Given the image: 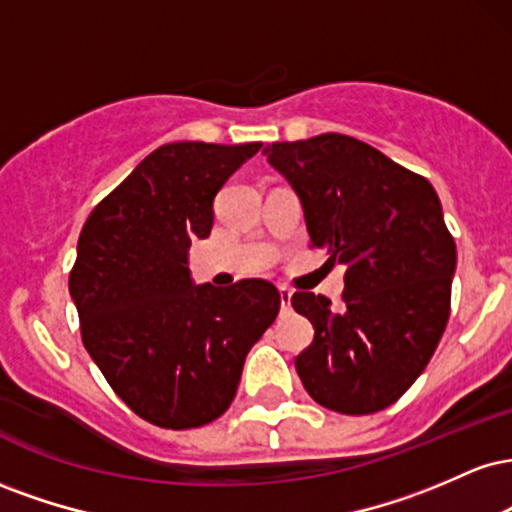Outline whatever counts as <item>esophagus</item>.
<instances>
[{
	"label": "esophagus",
	"instance_id": "1",
	"mask_svg": "<svg viewBox=\"0 0 512 512\" xmlns=\"http://www.w3.org/2000/svg\"><path fill=\"white\" fill-rule=\"evenodd\" d=\"M279 301H281V310H289L291 308V291L284 289V286H281V289H279Z\"/></svg>",
	"mask_w": 512,
	"mask_h": 512
}]
</instances>
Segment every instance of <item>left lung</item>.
<instances>
[{"label":"left lung","instance_id":"left-lung-1","mask_svg":"<svg viewBox=\"0 0 512 512\" xmlns=\"http://www.w3.org/2000/svg\"><path fill=\"white\" fill-rule=\"evenodd\" d=\"M267 161L303 204L313 248L346 264L344 305L293 293L315 337L296 356L308 395L339 414H375L424 373L450 317L457 250L433 185L346 134L274 142Z\"/></svg>","mask_w":512,"mask_h":512}]
</instances>
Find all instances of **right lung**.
Listing matches in <instances>:
<instances>
[{
	"instance_id": "add662e5",
	"label": "right lung",
	"mask_w": 512,
	"mask_h": 512,
	"mask_svg": "<svg viewBox=\"0 0 512 512\" xmlns=\"http://www.w3.org/2000/svg\"><path fill=\"white\" fill-rule=\"evenodd\" d=\"M262 149L158 146L91 211L69 293L81 339L115 395L173 431L219 419L236 397L252 344L279 315V291L245 279L195 286L187 252L214 226V197Z\"/></svg>"
}]
</instances>
